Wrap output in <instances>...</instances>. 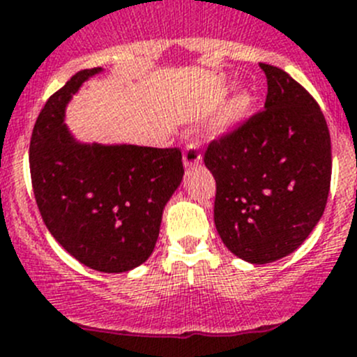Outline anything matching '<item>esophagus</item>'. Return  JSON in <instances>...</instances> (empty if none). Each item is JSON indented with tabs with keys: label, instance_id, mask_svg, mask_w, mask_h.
<instances>
[{
	"label": "esophagus",
	"instance_id": "34e87169",
	"mask_svg": "<svg viewBox=\"0 0 357 357\" xmlns=\"http://www.w3.org/2000/svg\"><path fill=\"white\" fill-rule=\"evenodd\" d=\"M199 163H201L199 146H197L196 142L187 144V147L183 149V165H185L187 168H192Z\"/></svg>",
	"mask_w": 357,
	"mask_h": 357
}]
</instances>
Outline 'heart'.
<instances>
[{"label": "heart", "mask_w": 357, "mask_h": 357, "mask_svg": "<svg viewBox=\"0 0 357 357\" xmlns=\"http://www.w3.org/2000/svg\"><path fill=\"white\" fill-rule=\"evenodd\" d=\"M250 109H252V98L246 93H239L229 102L225 107L224 114H222V125H232V123L241 121L245 116H248Z\"/></svg>", "instance_id": "1"}]
</instances>
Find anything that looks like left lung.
Instances as JSON below:
<instances>
[{"mask_svg":"<svg viewBox=\"0 0 357 357\" xmlns=\"http://www.w3.org/2000/svg\"><path fill=\"white\" fill-rule=\"evenodd\" d=\"M266 109L211 140L203 161L217 183L213 218L239 259L269 264L290 255L326 206L331 140L312 95L280 67L260 63Z\"/></svg>","mask_w":357,"mask_h":357,"instance_id":"obj_1","label":"left lung"}]
</instances>
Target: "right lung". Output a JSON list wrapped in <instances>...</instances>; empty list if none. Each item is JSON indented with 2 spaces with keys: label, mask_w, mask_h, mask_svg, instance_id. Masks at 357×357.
Listing matches in <instances>:
<instances>
[{
  "label": "right lung",
  "mask_w": 357,
  "mask_h": 357,
  "mask_svg": "<svg viewBox=\"0 0 357 357\" xmlns=\"http://www.w3.org/2000/svg\"><path fill=\"white\" fill-rule=\"evenodd\" d=\"M100 70L76 73L41 109L31 135V182L45 225L69 255L100 273H126L153 253L165 204L182 182V153L70 137L66 104Z\"/></svg>",
  "instance_id": "right-lung-1"
}]
</instances>
